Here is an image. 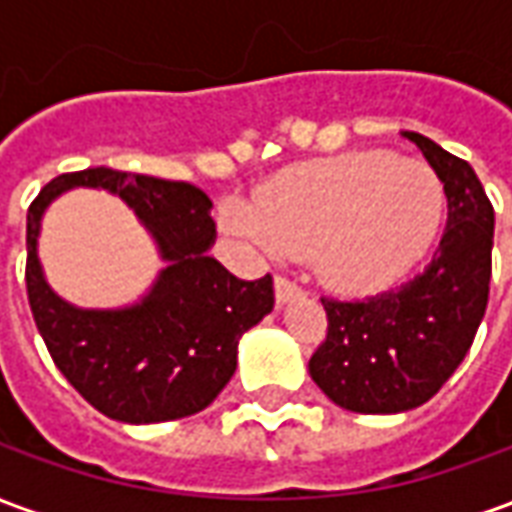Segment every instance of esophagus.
I'll return each mask as SVG.
<instances>
[{"label":"esophagus","instance_id":"esophagus-1","mask_svg":"<svg viewBox=\"0 0 512 512\" xmlns=\"http://www.w3.org/2000/svg\"><path fill=\"white\" fill-rule=\"evenodd\" d=\"M274 296H277V304L282 307V304H288V301L299 299L301 288L299 285H293V282H288L285 277H277L274 279Z\"/></svg>","mask_w":512,"mask_h":512}]
</instances>
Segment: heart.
<instances>
[{"label": "heart", "mask_w": 512, "mask_h": 512, "mask_svg": "<svg viewBox=\"0 0 512 512\" xmlns=\"http://www.w3.org/2000/svg\"><path fill=\"white\" fill-rule=\"evenodd\" d=\"M439 175L392 153H343L285 169L233 202L224 222L268 255H312L323 282L343 293H376L417 266L439 235Z\"/></svg>", "instance_id": "obj_1"}]
</instances>
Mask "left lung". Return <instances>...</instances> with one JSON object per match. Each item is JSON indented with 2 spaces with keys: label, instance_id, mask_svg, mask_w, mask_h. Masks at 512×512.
<instances>
[{
  "label": "left lung",
  "instance_id": "8db88e82",
  "mask_svg": "<svg viewBox=\"0 0 512 512\" xmlns=\"http://www.w3.org/2000/svg\"><path fill=\"white\" fill-rule=\"evenodd\" d=\"M444 183L447 227L436 255L400 288L356 301L321 299L329 334L310 376L334 406L403 414L428 403L458 370L483 321L491 282L494 208L463 158L403 131Z\"/></svg>",
  "mask_w": 512,
  "mask_h": 512
}]
</instances>
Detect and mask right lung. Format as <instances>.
Returning <instances> with one entry per match:
<instances>
[{
    "label": "right lung",
    "instance_id": "right-lung-1",
    "mask_svg": "<svg viewBox=\"0 0 512 512\" xmlns=\"http://www.w3.org/2000/svg\"><path fill=\"white\" fill-rule=\"evenodd\" d=\"M73 188L120 196L146 227L159 259L151 288L120 308H82L48 285L37 255L42 216ZM213 202L183 180L95 167L54 178L27 213V293L54 365L101 414L153 425L200 414L238 365V343L274 310L271 277L244 282L208 255Z\"/></svg>",
    "mask_w": 512,
    "mask_h": 512
}]
</instances>
